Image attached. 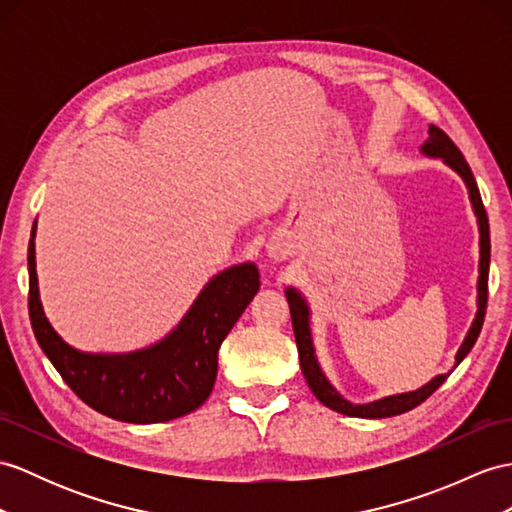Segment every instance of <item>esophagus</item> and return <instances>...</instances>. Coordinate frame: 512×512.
I'll return each instance as SVG.
<instances>
[{
	"instance_id": "esophagus-1",
	"label": "esophagus",
	"mask_w": 512,
	"mask_h": 512,
	"mask_svg": "<svg viewBox=\"0 0 512 512\" xmlns=\"http://www.w3.org/2000/svg\"><path fill=\"white\" fill-rule=\"evenodd\" d=\"M269 258L282 260V258H284V249H282V247H276V245H271V247H269Z\"/></svg>"
}]
</instances>
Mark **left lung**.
Segmentation results:
<instances>
[{
  "mask_svg": "<svg viewBox=\"0 0 512 512\" xmlns=\"http://www.w3.org/2000/svg\"><path fill=\"white\" fill-rule=\"evenodd\" d=\"M428 134H430L428 141H423V145H421V154H426L430 158H441L447 167L454 169L458 176L463 178L467 191H469V202L473 206V213H476V219H478V232H480V263H478L480 276H478V302H476L478 310H476V317H473V323L465 336L463 345H460L456 352L454 367H458L460 363H463V358L471 352V347H473V343H476L478 334L482 330V323H484L486 293H489V263H491L489 217H486L476 178H473V173L467 165L465 156L460 154V149L452 143L450 136H447L441 128L430 126ZM284 293H286V302H289V308H291V321H293L295 343H297V352H299V367H302V373L310 386V391H313L317 400L323 406H328L330 410H336V413L347 415V417H363V419H384V417L402 415V413H406V410H413L421 402H426L428 397L447 380V376H450V373H441V376L432 378L428 384H423L417 391L389 395V397H382V400L369 402V404H352L350 400H345V397L334 389L330 380L326 378V373H323L319 367L315 345H313V334H310V308H308L306 297L297 289H293V286H289Z\"/></svg>",
  "mask_w": 512,
  "mask_h": 512,
  "instance_id": "1",
  "label": "left lung"
}]
</instances>
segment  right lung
<instances>
[{
  "instance_id": "obj_1",
  "label": "right lung",
  "mask_w": 512,
  "mask_h": 512,
  "mask_svg": "<svg viewBox=\"0 0 512 512\" xmlns=\"http://www.w3.org/2000/svg\"><path fill=\"white\" fill-rule=\"evenodd\" d=\"M36 221L28 245L30 321L36 341L71 391L97 413L126 423H160L202 406L217 378V352L260 289L254 263L210 280L165 339L128 354L80 352L47 321L36 278Z\"/></svg>"
}]
</instances>
